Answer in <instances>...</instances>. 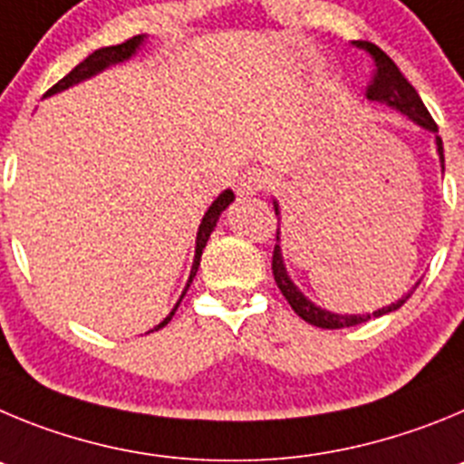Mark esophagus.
I'll use <instances>...</instances> for the list:
<instances>
[{"label": "esophagus", "instance_id": "obj_1", "mask_svg": "<svg viewBox=\"0 0 464 464\" xmlns=\"http://www.w3.org/2000/svg\"><path fill=\"white\" fill-rule=\"evenodd\" d=\"M268 182H270L268 170L249 169V170H245L240 180H237V194L254 196V194H258V191L266 189V187H268Z\"/></svg>", "mask_w": 464, "mask_h": 464}]
</instances>
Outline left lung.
I'll list each match as a JSON object with an SVG mask.
<instances>
[{
  "instance_id": "8db88e82",
  "label": "left lung",
  "mask_w": 464,
  "mask_h": 464,
  "mask_svg": "<svg viewBox=\"0 0 464 464\" xmlns=\"http://www.w3.org/2000/svg\"><path fill=\"white\" fill-rule=\"evenodd\" d=\"M356 45L358 48L367 50V53H370L374 60V78H372V82L367 85V99L374 103H383V106L395 108L398 112L407 115V118L411 120L414 124L428 129L430 133H435L437 154H440L441 173H444V145H441V139L437 136L435 120L430 118L428 108H425L423 102H420L419 92H416L414 87H411V82H409L407 78L400 73V69L395 66V62L391 60V57H388L382 48H377V45L370 44V41H361V44H356ZM273 208H275V215H277V222H279L282 217H279L277 198H273ZM277 242H279V228H277ZM273 275H275V282H277L279 291H282V295L289 300V304L294 307V312L300 316V319H304L307 324L316 325V328H331V331L333 328H349V325L365 324V321H370L372 316H383V314H388V312L400 310V307H402V304L409 300V295L414 294V289L420 284V282H416V286L409 291L407 295H402V298L395 300V303L386 304V307H382V310L372 312V314H370V312H367V314H337V312L324 310V307H319L316 303H312V300L307 298V295H304L298 286H295L294 279H291L289 273H286V266H284V256H282V247H279V245H275V252H273Z\"/></svg>"
}]
</instances>
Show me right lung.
Here are the masks:
<instances>
[{
    "instance_id": "1",
    "label": "right lung",
    "mask_w": 464,
    "mask_h": 464,
    "mask_svg": "<svg viewBox=\"0 0 464 464\" xmlns=\"http://www.w3.org/2000/svg\"><path fill=\"white\" fill-rule=\"evenodd\" d=\"M145 39H148V36L139 34V36H133V39L124 41V44H120V45H108V48L94 50V53H92V55L87 57V60H82L81 64L76 66V69L69 71V73H66V76L62 78V81L57 82V85L50 87V90L45 92L44 97H53V94H57V92H64V90H69V87L78 85V82L90 81V78H94V76H97V73L106 71L108 66H115V64H122V62H129L133 55H136V53H139L140 45L145 44ZM233 201H236V194H233L231 189H224L222 194L217 196L215 201H212V206L208 208L206 215H203L201 224H198V231H196L194 263H191V273H189V279H187V286H185V291H182V295L187 294L191 279L196 277V270H198V266H201V254H203V249H206V245H208V237H210V233L215 231L217 222H219V215H222V212L227 210V208L231 206ZM182 295H180V300H182ZM180 300L175 303V307H173V310H170V314L166 316V319L161 321V324L154 325V331H160V328H164V325L169 324L170 319H173V314H175V310H178V304H180ZM150 333H152V331H150Z\"/></svg>"
}]
</instances>
